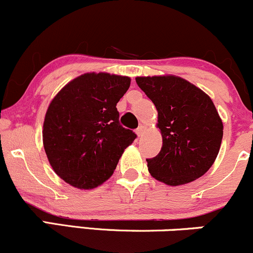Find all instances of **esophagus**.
I'll use <instances>...</instances> for the list:
<instances>
[{
  "mask_svg": "<svg viewBox=\"0 0 253 253\" xmlns=\"http://www.w3.org/2000/svg\"><path fill=\"white\" fill-rule=\"evenodd\" d=\"M145 130H146V127L145 126H143V125H140V126L138 127V128H136V134H138V136H143L144 135V133H145Z\"/></svg>",
  "mask_w": 253,
  "mask_h": 253,
  "instance_id": "esophagus-1",
  "label": "esophagus"
}]
</instances>
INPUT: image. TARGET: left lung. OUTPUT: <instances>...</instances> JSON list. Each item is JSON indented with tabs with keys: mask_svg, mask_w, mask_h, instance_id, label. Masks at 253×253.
<instances>
[{
	"mask_svg": "<svg viewBox=\"0 0 253 253\" xmlns=\"http://www.w3.org/2000/svg\"><path fill=\"white\" fill-rule=\"evenodd\" d=\"M136 84L158 112L163 136L161 152L146 159L151 176L181 185L205 175L215 161L223 126L213 101L181 77H136Z\"/></svg>",
	"mask_w": 253,
	"mask_h": 253,
	"instance_id": "1",
	"label": "left lung"
}]
</instances>
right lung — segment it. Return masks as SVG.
I'll list each match as a JSON object with an SVG mask.
<instances>
[{"mask_svg":"<svg viewBox=\"0 0 253 253\" xmlns=\"http://www.w3.org/2000/svg\"><path fill=\"white\" fill-rule=\"evenodd\" d=\"M130 78L89 72L66 84L45 115L42 143L52 169L78 189H94L114 172L135 133L119 123L117 103Z\"/></svg>","mask_w":253,"mask_h":253,"instance_id":"1","label":"right lung"}]
</instances>
